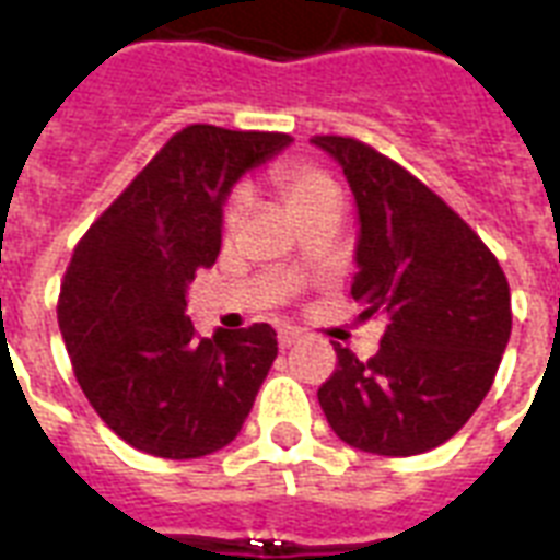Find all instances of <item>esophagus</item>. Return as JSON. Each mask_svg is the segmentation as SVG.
<instances>
[{"instance_id":"34e87169","label":"esophagus","mask_w":560,"mask_h":560,"mask_svg":"<svg viewBox=\"0 0 560 560\" xmlns=\"http://www.w3.org/2000/svg\"><path fill=\"white\" fill-rule=\"evenodd\" d=\"M299 340H302V334H299L296 328H281V331H279V346H281V349H290V346H296Z\"/></svg>"}]
</instances>
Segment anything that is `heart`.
Segmentation results:
<instances>
[{"mask_svg": "<svg viewBox=\"0 0 560 560\" xmlns=\"http://www.w3.org/2000/svg\"><path fill=\"white\" fill-rule=\"evenodd\" d=\"M272 183L281 191L284 202H288L290 211H299L311 206V202L323 200V197H334L337 188L328 177H325L323 171L314 168V165H307V162H279L276 168H272ZM246 209H249V194L241 188V191L232 194V200L226 206V220L229 229H235L241 220H244Z\"/></svg>", "mask_w": 560, "mask_h": 560, "instance_id": "obj_1", "label": "heart"}]
</instances>
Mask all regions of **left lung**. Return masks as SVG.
Instances as JSON below:
<instances>
[{"label": "left lung", "mask_w": 560, "mask_h": 560, "mask_svg": "<svg viewBox=\"0 0 560 560\" xmlns=\"http://www.w3.org/2000/svg\"><path fill=\"white\" fill-rule=\"evenodd\" d=\"M311 142L342 168L358 206L351 296L386 323L372 360L334 346L319 407L342 442L416 456L465 427L512 337V293L479 235L398 162L342 136Z\"/></svg>", "instance_id": "1"}]
</instances>
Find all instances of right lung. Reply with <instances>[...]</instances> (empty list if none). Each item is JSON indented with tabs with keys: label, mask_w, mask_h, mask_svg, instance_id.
Returning <instances> with one entry per match:
<instances>
[{
	"label": "right lung",
	"mask_w": 560,
	"mask_h": 560,
	"mask_svg": "<svg viewBox=\"0 0 560 560\" xmlns=\"http://www.w3.org/2000/svg\"><path fill=\"white\" fill-rule=\"evenodd\" d=\"M290 142L186 127L74 246L57 323L83 395L136 451L200 459L241 433L279 354L276 331L197 337L186 296L218 258L232 186Z\"/></svg>",
	"instance_id": "right-lung-1"
}]
</instances>
